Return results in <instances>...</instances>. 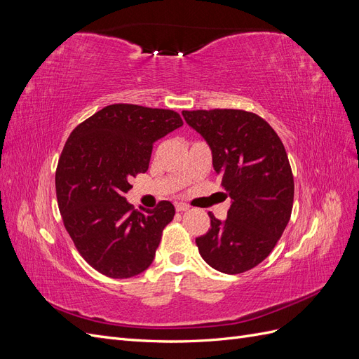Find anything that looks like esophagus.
I'll list each match as a JSON object with an SVG mask.
<instances>
[{
    "mask_svg": "<svg viewBox=\"0 0 359 359\" xmlns=\"http://www.w3.org/2000/svg\"><path fill=\"white\" fill-rule=\"evenodd\" d=\"M175 210H177L178 212H184V211H189V210H190V206H189L187 203L177 202V203H175Z\"/></svg>",
    "mask_w": 359,
    "mask_h": 359,
    "instance_id": "obj_1",
    "label": "esophagus"
}]
</instances>
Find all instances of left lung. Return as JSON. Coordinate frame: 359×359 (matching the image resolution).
<instances>
[{
  "label": "left lung",
  "instance_id": "1",
  "mask_svg": "<svg viewBox=\"0 0 359 359\" xmlns=\"http://www.w3.org/2000/svg\"><path fill=\"white\" fill-rule=\"evenodd\" d=\"M210 145L214 170L232 205L196 238L202 259L224 274H241L273 252L290 220L293 175L283 142L264 118L240 109L182 111Z\"/></svg>",
  "mask_w": 359,
  "mask_h": 359
}]
</instances>
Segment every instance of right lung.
<instances>
[{
    "label": "right lung",
    "mask_w": 359,
    "mask_h": 359,
    "mask_svg": "<svg viewBox=\"0 0 359 359\" xmlns=\"http://www.w3.org/2000/svg\"><path fill=\"white\" fill-rule=\"evenodd\" d=\"M182 126L170 109L116 103L76 127L55 173L58 208L81 256L111 278L135 277L153 264L175 206L135 210L124 194L148 170L156 140Z\"/></svg>",
    "instance_id": "obj_1"
}]
</instances>
